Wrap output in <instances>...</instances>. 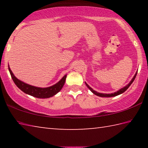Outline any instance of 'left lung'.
<instances>
[{
    "label": "left lung",
    "mask_w": 148,
    "mask_h": 148,
    "mask_svg": "<svg viewBox=\"0 0 148 148\" xmlns=\"http://www.w3.org/2000/svg\"><path fill=\"white\" fill-rule=\"evenodd\" d=\"M136 74H137V72L136 74H135V75H134V76L133 77V78L132 79V80L131 82H130V83L127 85V86H126L125 87H124L123 88H122V89H121L120 90H119L118 91H117V92H114V93H111V94H103V93H100V92H97V91H94L93 89H92L91 87H90L88 85H87L86 83V86H87V87H88V88L91 90V92H92V93H94L95 95H97V96H99V97H116V96H117V95H120V94H121V93H123V92H124L125 91H126V90L129 88V86H131V85L132 84V82H134V79H135V77H136Z\"/></svg>",
    "instance_id": "obj_1"
}]
</instances>
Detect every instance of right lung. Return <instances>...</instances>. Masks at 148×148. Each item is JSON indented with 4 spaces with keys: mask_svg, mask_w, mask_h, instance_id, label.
Segmentation results:
<instances>
[{
    "mask_svg": "<svg viewBox=\"0 0 148 148\" xmlns=\"http://www.w3.org/2000/svg\"><path fill=\"white\" fill-rule=\"evenodd\" d=\"M8 69L12 79H13L15 84L16 85L19 89H21L23 92H25L26 94L30 95L32 97L39 99L49 98V97H53V95H56L57 92L61 91L62 87H63L66 77V75H65L58 83L55 84L54 86L46 87V88H40V87L30 86L29 84H27L23 82L20 81V80L15 77L10 69V67H8Z\"/></svg>",
    "mask_w": 148,
    "mask_h": 148,
    "instance_id": "1",
    "label": "right lung"
}]
</instances>
